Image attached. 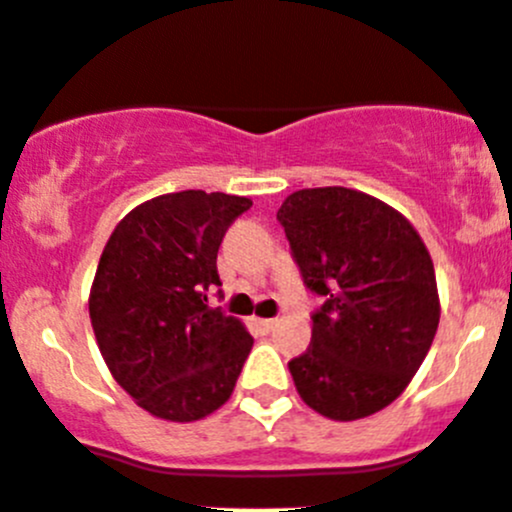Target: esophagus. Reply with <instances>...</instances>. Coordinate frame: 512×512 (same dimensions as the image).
Instances as JSON below:
<instances>
[{
  "instance_id": "esophagus-1",
  "label": "esophagus",
  "mask_w": 512,
  "mask_h": 512,
  "mask_svg": "<svg viewBox=\"0 0 512 512\" xmlns=\"http://www.w3.org/2000/svg\"><path fill=\"white\" fill-rule=\"evenodd\" d=\"M255 326H257V331H260V334H270V331L278 326V321H275V319H255Z\"/></svg>"
}]
</instances>
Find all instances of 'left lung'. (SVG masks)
Segmentation results:
<instances>
[{
	"label": "left lung",
	"instance_id": "obj_1",
	"mask_svg": "<svg viewBox=\"0 0 512 512\" xmlns=\"http://www.w3.org/2000/svg\"><path fill=\"white\" fill-rule=\"evenodd\" d=\"M303 283L324 306L288 370L308 408L357 421L388 408L426 359L441 303L434 262L400 211L344 186L303 188L278 209Z\"/></svg>",
	"mask_w": 512,
	"mask_h": 512
}]
</instances>
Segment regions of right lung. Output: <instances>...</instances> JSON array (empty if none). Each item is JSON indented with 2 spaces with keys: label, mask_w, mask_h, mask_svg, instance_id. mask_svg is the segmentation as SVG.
<instances>
[{
  "label": "right lung",
  "mask_w": 512,
  "mask_h": 512,
  "mask_svg": "<svg viewBox=\"0 0 512 512\" xmlns=\"http://www.w3.org/2000/svg\"><path fill=\"white\" fill-rule=\"evenodd\" d=\"M245 196L163 193L135 206L101 252L89 296L96 344L114 380L150 416L191 423L232 395L252 336L206 306L222 285L216 252Z\"/></svg>",
  "instance_id": "1"
}]
</instances>
